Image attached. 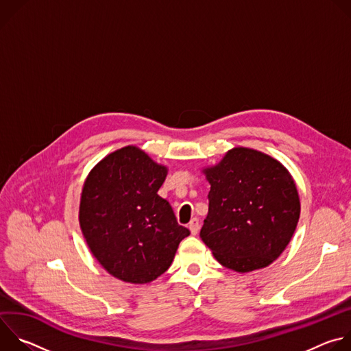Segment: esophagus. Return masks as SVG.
Returning <instances> with one entry per match:
<instances>
[{
	"label": "esophagus",
	"mask_w": 351,
	"mask_h": 351,
	"mask_svg": "<svg viewBox=\"0 0 351 351\" xmlns=\"http://www.w3.org/2000/svg\"><path fill=\"white\" fill-rule=\"evenodd\" d=\"M189 229H190V233L191 234H197L198 233V229H199V221L197 218H193L189 223Z\"/></svg>",
	"instance_id": "obj_1"
}]
</instances>
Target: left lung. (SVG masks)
Wrapping results in <instances>:
<instances>
[{"mask_svg": "<svg viewBox=\"0 0 351 351\" xmlns=\"http://www.w3.org/2000/svg\"><path fill=\"white\" fill-rule=\"evenodd\" d=\"M202 172L211 189L199 237L217 261L245 274L278 260L300 218V197L287 168L258 149L234 147Z\"/></svg>", "mask_w": 351, "mask_h": 351, "instance_id": "8db88e82", "label": "left lung"}]
</instances>
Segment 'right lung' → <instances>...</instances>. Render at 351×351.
<instances>
[{
  "instance_id": "1",
  "label": "right lung",
  "mask_w": 351,
  "mask_h": 351,
  "mask_svg": "<svg viewBox=\"0 0 351 351\" xmlns=\"http://www.w3.org/2000/svg\"><path fill=\"white\" fill-rule=\"evenodd\" d=\"M168 167L141 148L126 145L88 172L79 223L91 254L114 278L144 285L172 264L179 243L190 234L171 204L158 195Z\"/></svg>"
}]
</instances>
